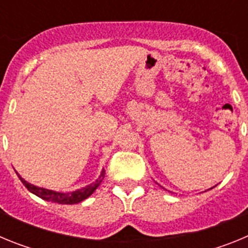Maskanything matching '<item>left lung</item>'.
<instances>
[{"instance_id":"1","label":"left lung","mask_w":248,"mask_h":248,"mask_svg":"<svg viewBox=\"0 0 248 248\" xmlns=\"http://www.w3.org/2000/svg\"><path fill=\"white\" fill-rule=\"evenodd\" d=\"M211 189H212V187H211Z\"/></svg>"}]
</instances>
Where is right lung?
<instances>
[{
	"label": "right lung",
	"mask_w": 248,
	"mask_h": 248,
	"mask_svg": "<svg viewBox=\"0 0 248 248\" xmlns=\"http://www.w3.org/2000/svg\"><path fill=\"white\" fill-rule=\"evenodd\" d=\"M17 175H18L19 180L22 181V184L27 187L28 191H31L32 194L38 196V198L43 199V200L46 201H50V202L63 203V205H73V203H78L80 202V201L85 200L87 198H89V196H91L95 190H97V187L100 185L103 179H104L105 171H104V169H103L99 177H98L97 180L94 181V183L89 184L88 186H85V187H82V189H78L76 190V191H72V192H59V191H54V190L45 189V187H39V186L32 185V184L27 183V181H26L25 179L18 174V172H17Z\"/></svg>",
	"instance_id": "1"
}]
</instances>
